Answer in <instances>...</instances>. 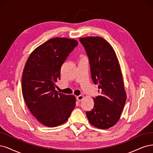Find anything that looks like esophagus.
Listing matches in <instances>:
<instances>
[{
	"label": "esophagus",
	"instance_id": "34e87169",
	"mask_svg": "<svg viewBox=\"0 0 153 153\" xmlns=\"http://www.w3.org/2000/svg\"><path fill=\"white\" fill-rule=\"evenodd\" d=\"M83 96L82 95H79L76 97V99L79 101V102H81L82 99H83Z\"/></svg>",
	"mask_w": 153,
	"mask_h": 153
}]
</instances>
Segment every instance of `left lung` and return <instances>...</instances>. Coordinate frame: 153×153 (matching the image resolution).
<instances>
[{
  "label": "left lung",
  "mask_w": 153,
  "mask_h": 153,
  "mask_svg": "<svg viewBox=\"0 0 153 153\" xmlns=\"http://www.w3.org/2000/svg\"><path fill=\"white\" fill-rule=\"evenodd\" d=\"M89 59L91 79L100 95L94 107L86 111L88 121L100 129H107L119 121L126 95L119 62L112 47L100 37L80 38Z\"/></svg>",
  "instance_id": "1"
}]
</instances>
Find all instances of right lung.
I'll return each mask as SVG.
<instances>
[{"label":"right lung","instance_id":"right-lung-1","mask_svg":"<svg viewBox=\"0 0 153 153\" xmlns=\"http://www.w3.org/2000/svg\"><path fill=\"white\" fill-rule=\"evenodd\" d=\"M77 44L74 39H51L30 54L25 66L23 98L33 116L44 126L63 124L76 106L75 97L58 93L55 82L60 79L63 63Z\"/></svg>","mask_w":153,"mask_h":153}]
</instances>
